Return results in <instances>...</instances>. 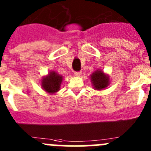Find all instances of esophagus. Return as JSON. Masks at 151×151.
Returning <instances> with one entry per match:
<instances>
[{
    "instance_id": "34e87169",
    "label": "esophagus",
    "mask_w": 151,
    "mask_h": 151,
    "mask_svg": "<svg viewBox=\"0 0 151 151\" xmlns=\"http://www.w3.org/2000/svg\"><path fill=\"white\" fill-rule=\"evenodd\" d=\"M81 74H82V73H81V72H75V73H74L75 76H76V77L81 76Z\"/></svg>"
}]
</instances>
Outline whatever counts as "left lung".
Returning a JSON list of instances; mask_svg holds the SVG:
<instances>
[{
	"label": "left lung",
	"instance_id": "1",
	"mask_svg": "<svg viewBox=\"0 0 151 151\" xmlns=\"http://www.w3.org/2000/svg\"><path fill=\"white\" fill-rule=\"evenodd\" d=\"M91 81L92 83L93 88L96 91L104 90L107 88L110 84L109 76L105 73L100 69L95 70L91 75Z\"/></svg>",
	"mask_w": 151,
	"mask_h": 151
}]
</instances>
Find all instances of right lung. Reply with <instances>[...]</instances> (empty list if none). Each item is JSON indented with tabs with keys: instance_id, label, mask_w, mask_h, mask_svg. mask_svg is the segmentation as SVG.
Listing matches in <instances>:
<instances>
[{
	"instance_id": "add662e5",
	"label": "right lung",
	"mask_w": 151,
	"mask_h": 151,
	"mask_svg": "<svg viewBox=\"0 0 151 151\" xmlns=\"http://www.w3.org/2000/svg\"><path fill=\"white\" fill-rule=\"evenodd\" d=\"M63 81V76L57 72L50 71L48 75L44 76L41 80V86L46 93L54 94L60 91V85Z\"/></svg>"
}]
</instances>
